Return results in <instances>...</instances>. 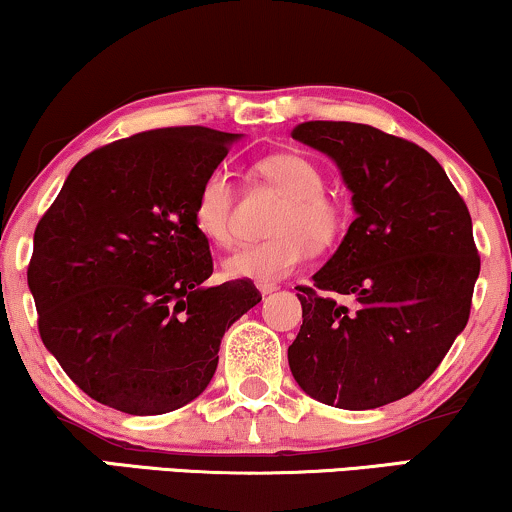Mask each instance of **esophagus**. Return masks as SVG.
<instances>
[{
    "mask_svg": "<svg viewBox=\"0 0 512 512\" xmlns=\"http://www.w3.org/2000/svg\"><path fill=\"white\" fill-rule=\"evenodd\" d=\"M257 288H260L262 295H271V293H276V290H278V286H274V283H264V286H257Z\"/></svg>",
    "mask_w": 512,
    "mask_h": 512,
    "instance_id": "esophagus-1",
    "label": "esophagus"
}]
</instances>
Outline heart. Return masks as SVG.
<instances>
[{"label":"heart","instance_id":"heart-1","mask_svg":"<svg viewBox=\"0 0 512 512\" xmlns=\"http://www.w3.org/2000/svg\"><path fill=\"white\" fill-rule=\"evenodd\" d=\"M257 174L269 181L283 203L278 205L271 236L262 243L243 245L224 257V274L245 281L276 283L300 269L309 248H328L342 234L345 210L326 191V177L314 160L300 153H276L257 163ZM193 224L215 245L236 241L234 189L224 170H212L198 184L193 198Z\"/></svg>","mask_w":512,"mask_h":512}]
</instances>
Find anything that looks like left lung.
Here are the masks:
<instances>
[{
	"mask_svg": "<svg viewBox=\"0 0 512 512\" xmlns=\"http://www.w3.org/2000/svg\"><path fill=\"white\" fill-rule=\"evenodd\" d=\"M293 139L333 158L357 217L314 288L300 286L290 371L323 404L378 409L418 390L468 323L480 276L470 212L442 165L411 141L328 120L302 122Z\"/></svg>",
	"mask_w": 512,
	"mask_h": 512,
	"instance_id": "8db88e82",
	"label": "left lung"
}]
</instances>
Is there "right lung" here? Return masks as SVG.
Masks as SVG:
<instances>
[{"label": "right lung", "instance_id": "obj_1", "mask_svg": "<svg viewBox=\"0 0 512 512\" xmlns=\"http://www.w3.org/2000/svg\"><path fill=\"white\" fill-rule=\"evenodd\" d=\"M241 134L165 127L101 146L70 170L32 241L28 286L44 347L84 394L132 416L181 409L210 385L245 278L205 286L210 243L193 198Z\"/></svg>", "mask_w": 512, "mask_h": 512}]
</instances>
